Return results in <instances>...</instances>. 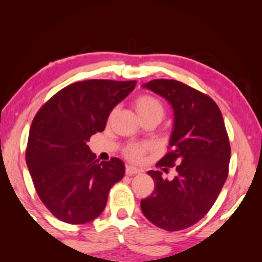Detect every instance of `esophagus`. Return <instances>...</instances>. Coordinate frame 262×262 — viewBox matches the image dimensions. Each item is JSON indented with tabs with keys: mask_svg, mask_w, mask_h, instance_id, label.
Returning <instances> with one entry per match:
<instances>
[{
	"mask_svg": "<svg viewBox=\"0 0 262 262\" xmlns=\"http://www.w3.org/2000/svg\"><path fill=\"white\" fill-rule=\"evenodd\" d=\"M141 169L135 166H126V174L127 175H136V174H139L141 173Z\"/></svg>",
	"mask_w": 262,
	"mask_h": 262,
	"instance_id": "esophagus-1",
	"label": "esophagus"
}]
</instances>
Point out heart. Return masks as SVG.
I'll use <instances>...</instances> for the list:
<instances>
[{"mask_svg":"<svg viewBox=\"0 0 262 262\" xmlns=\"http://www.w3.org/2000/svg\"><path fill=\"white\" fill-rule=\"evenodd\" d=\"M135 108L137 111L139 118H145L150 116H159L162 118L164 108L162 102L159 99L154 98L151 95H141L136 99ZM146 150V145L142 144H131L127 146L126 155L128 159L138 161L142 159L143 154Z\"/></svg>","mask_w":262,"mask_h":262,"instance_id":"1","label":"heart"}]
</instances>
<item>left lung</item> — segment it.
Returning <instances> with one entry per match:
<instances>
[{"mask_svg":"<svg viewBox=\"0 0 262 262\" xmlns=\"http://www.w3.org/2000/svg\"><path fill=\"white\" fill-rule=\"evenodd\" d=\"M142 88L166 99L173 108L171 150L159 166L175 167L166 180L162 171L149 170L155 189L141 200L144 216L156 227L178 231L199 222L216 202L228 178L230 143L223 117L210 96L174 80H152Z\"/></svg>","mask_w":262,"mask_h":262,"instance_id":"8db88e82","label":"left lung"}]
</instances>
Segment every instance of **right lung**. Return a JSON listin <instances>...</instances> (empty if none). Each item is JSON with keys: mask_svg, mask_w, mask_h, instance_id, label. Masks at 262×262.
Segmentation results:
<instances>
[{"mask_svg": "<svg viewBox=\"0 0 262 262\" xmlns=\"http://www.w3.org/2000/svg\"><path fill=\"white\" fill-rule=\"evenodd\" d=\"M136 81L76 82L52 96L30 128L26 163L35 191L53 216L70 224L88 223L105 209L111 187L123 179L120 159L99 162L87 142L106 127L118 103Z\"/></svg>", "mask_w": 262, "mask_h": 262, "instance_id": "1", "label": "right lung"}]
</instances>
